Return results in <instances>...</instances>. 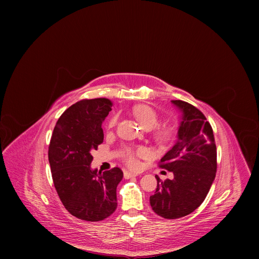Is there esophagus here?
<instances>
[{"label":"esophagus","mask_w":259,"mask_h":259,"mask_svg":"<svg viewBox=\"0 0 259 259\" xmlns=\"http://www.w3.org/2000/svg\"><path fill=\"white\" fill-rule=\"evenodd\" d=\"M138 173H134V172H129V171H125L124 173V178L125 179H132L135 178V176H138Z\"/></svg>","instance_id":"34e87169"}]
</instances>
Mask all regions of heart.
<instances>
[{"label": "heart", "instance_id": "heart-1", "mask_svg": "<svg viewBox=\"0 0 259 259\" xmlns=\"http://www.w3.org/2000/svg\"><path fill=\"white\" fill-rule=\"evenodd\" d=\"M133 115L138 118V120L144 126L145 129L150 130L153 140L159 145H167L171 143L175 135L178 133L176 126L169 122L165 124H158V114L153 110L151 107L147 105H138L132 109ZM118 121V115L115 113L110 116L108 120V128H114ZM146 153L145 149L139 148L137 151H133L130 148H126L124 150V160L126 164L131 168H137L139 166L138 156H142Z\"/></svg>", "mask_w": 259, "mask_h": 259}]
</instances>
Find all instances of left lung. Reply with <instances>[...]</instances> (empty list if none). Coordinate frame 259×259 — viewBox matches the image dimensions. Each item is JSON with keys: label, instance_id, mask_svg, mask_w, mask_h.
<instances>
[{"label": "left lung", "instance_id": "1", "mask_svg": "<svg viewBox=\"0 0 259 259\" xmlns=\"http://www.w3.org/2000/svg\"><path fill=\"white\" fill-rule=\"evenodd\" d=\"M183 112L179 141L159 161V167L173 173V180L161 182L150 196L152 210L167 220H175L196 210L205 200L217 169V152L210 122L203 113L184 101H172Z\"/></svg>", "mask_w": 259, "mask_h": 259}]
</instances>
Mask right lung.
<instances>
[{
  "mask_svg": "<svg viewBox=\"0 0 259 259\" xmlns=\"http://www.w3.org/2000/svg\"><path fill=\"white\" fill-rule=\"evenodd\" d=\"M111 106L105 98L81 100L60 116L51 135L48 159L54 188L66 210L81 221H103L117 207L122 171L90 168L91 152L104 141L102 122Z\"/></svg>",
  "mask_w": 259,
  "mask_h": 259,
  "instance_id": "add662e5",
  "label": "right lung"
}]
</instances>
